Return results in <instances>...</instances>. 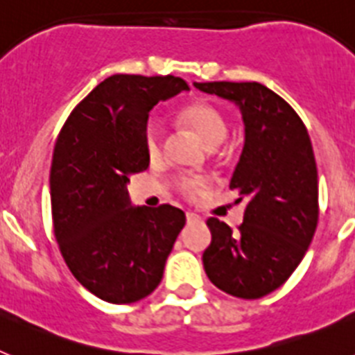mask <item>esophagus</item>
Returning <instances> with one entry per match:
<instances>
[{
    "instance_id": "34e87169",
    "label": "esophagus",
    "mask_w": 355,
    "mask_h": 355,
    "mask_svg": "<svg viewBox=\"0 0 355 355\" xmlns=\"http://www.w3.org/2000/svg\"><path fill=\"white\" fill-rule=\"evenodd\" d=\"M187 222H188V224H192V222H200V216L196 215V213H192V211H188L187 213Z\"/></svg>"
}]
</instances>
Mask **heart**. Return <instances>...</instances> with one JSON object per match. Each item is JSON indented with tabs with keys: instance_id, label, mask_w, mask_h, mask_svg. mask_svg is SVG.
I'll return each mask as SVG.
<instances>
[{
	"instance_id": "1",
	"label": "heart",
	"mask_w": 355,
	"mask_h": 355,
	"mask_svg": "<svg viewBox=\"0 0 355 355\" xmlns=\"http://www.w3.org/2000/svg\"><path fill=\"white\" fill-rule=\"evenodd\" d=\"M178 119L183 126L199 137L208 147H216L225 140L229 133V124L222 112L205 101H193L181 108ZM144 149L150 159H159L163 156V133L158 122L147 121L142 133ZM175 188L184 197H197L205 192L206 183L200 178H180L175 181Z\"/></svg>"
}]
</instances>
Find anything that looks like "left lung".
Returning <instances> with one entry per match:
<instances>
[{"label":"left lung","instance_id":"8db88e82","mask_svg":"<svg viewBox=\"0 0 355 355\" xmlns=\"http://www.w3.org/2000/svg\"><path fill=\"white\" fill-rule=\"evenodd\" d=\"M196 89L233 101L245 124V144L229 188L245 200L233 231L211 216L206 275L238 299L277 290L302 261L318 224V172L302 119L283 97L256 81H209Z\"/></svg>","mask_w":355,"mask_h":355}]
</instances>
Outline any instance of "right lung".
I'll return each mask as SVG.
<instances>
[{
  "label": "right lung",
  "instance_id": "obj_1",
  "mask_svg": "<svg viewBox=\"0 0 355 355\" xmlns=\"http://www.w3.org/2000/svg\"><path fill=\"white\" fill-rule=\"evenodd\" d=\"M188 90L183 78L114 74L65 121L51 174L55 236L72 275L112 304L156 290L187 216L180 208L131 206L126 183L149 167L144 126L159 101Z\"/></svg>",
  "mask_w": 355,
  "mask_h": 355
}]
</instances>
